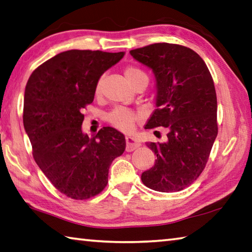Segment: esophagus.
<instances>
[{
	"instance_id": "esophagus-1",
	"label": "esophagus",
	"mask_w": 252,
	"mask_h": 252,
	"mask_svg": "<svg viewBox=\"0 0 252 252\" xmlns=\"http://www.w3.org/2000/svg\"><path fill=\"white\" fill-rule=\"evenodd\" d=\"M126 150L127 152H132V151H134L135 149H138L139 146L141 145L140 142L136 141L134 138H132V136H126Z\"/></svg>"
}]
</instances>
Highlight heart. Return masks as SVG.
<instances>
[{"mask_svg":"<svg viewBox=\"0 0 252 252\" xmlns=\"http://www.w3.org/2000/svg\"><path fill=\"white\" fill-rule=\"evenodd\" d=\"M125 76L132 87H133L139 80L148 78V76H146L143 70H141L134 66L126 67ZM101 90V81L99 80L94 88L95 95H100ZM136 120H138V116H136L133 111L127 110L126 108L113 109V110L107 116V121L110 123L113 127H116L117 130L121 132H130L133 129V126Z\"/></svg>","mask_w":252,"mask_h":252,"instance_id":"1","label":"heart"}]
</instances>
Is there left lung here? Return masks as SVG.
Here are the masks:
<instances>
[{"instance_id": "8db88e82", "label": "left lung", "mask_w": 252, "mask_h": 252, "mask_svg": "<svg viewBox=\"0 0 252 252\" xmlns=\"http://www.w3.org/2000/svg\"><path fill=\"white\" fill-rule=\"evenodd\" d=\"M130 54L157 79V109L145 127L167 130L165 143H146L157 159L141 180L151 189L180 191L204 171L218 133L213 77L202 57L182 45L151 44Z\"/></svg>"}]
</instances>
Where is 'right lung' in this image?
Segmentation results:
<instances>
[{
    "label": "right lung",
    "mask_w": 252,
    "mask_h": 252,
    "mask_svg": "<svg viewBox=\"0 0 252 252\" xmlns=\"http://www.w3.org/2000/svg\"><path fill=\"white\" fill-rule=\"evenodd\" d=\"M123 56L67 50L36 68L26 84L23 123L33 158L67 197L82 200L101 193L111 163L126 150L125 135L113 127H102L91 139L81 131L82 110L93 103L99 78Z\"/></svg>",
    "instance_id": "obj_1"
}]
</instances>
